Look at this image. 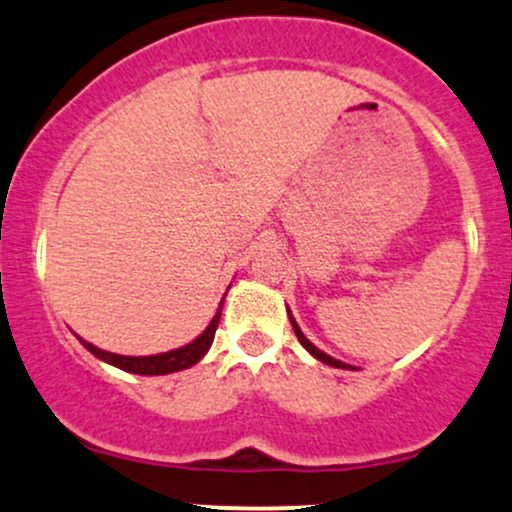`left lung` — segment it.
<instances>
[{"instance_id":"left-lung-1","label":"left lung","mask_w":512,"mask_h":512,"mask_svg":"<svg viewBox=\"0 0 512 512\" xmlns=\"http://www.w3.org/2000/svg\"><path fill=\"white\" fill-rule=\"evenodd\" d=\"M290 321H292V329H295V336L300 338V343L304 348L309 350V353L314 355V358L317 360H321V363H326V365H331V367H343V370H348V365L346 363H341V360H336V358H331V355H326V353H321V350L317 348V346H312V343L307 341V336H304V333L300 331V326H297V321L292 319V314H290ZM350 370H353V367H350Z\"/></svg>"}]
</instances>
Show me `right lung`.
<instances>
[{
	"label": "right lung",
	"mask_w": 512,
	"mask_h": 512,
	"mask_svg": "<svg viewBox=\"0 0 512 512\" xmlns=\"http://www.w3.org/2000/svg\"><path fill=\"white\" fill-rule=\"evenodd\" d=\"M220 314H222V304H220V309H217L215 319L210 321L208 329L200 333L193 343H188V346H183V348L169 350V353L147 355V358H132V355L106 353V350L91 346V343H86V341H82V343L86 350H91V353L96 355V358L106 360V363L116 365L125 372H135V375H169V372H179V370H186V367L195 365L205 353H208V348L212 346V338H215L217 324H220Z\"/></svg>",
	"instance_id": "obj_1"
}]
</instances>
